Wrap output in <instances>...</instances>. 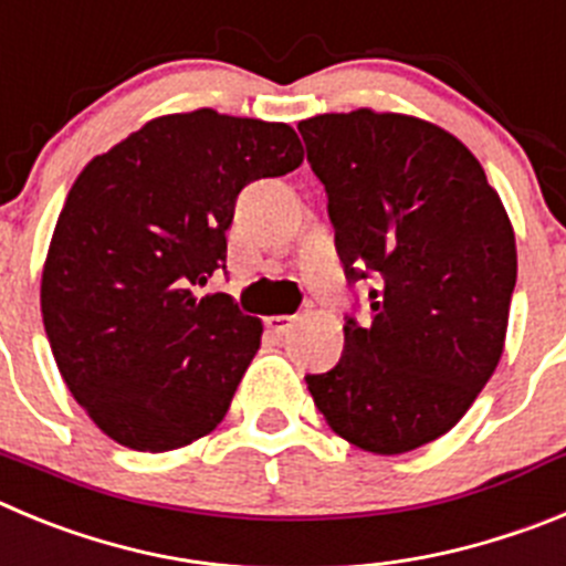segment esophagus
<instances>
[{
    "mask_svg": "<svg viewBox=\"0 0 566 566\" xmlns=\"http://www.w3.org/2000/svg\"><path fill=\"white\" fill-rule=\"evenodd\" d=\"M293 324H295L293 315H271V318H264V327H268V333H273L276 338L287 335L290 329H293Z\"/></svg>",
    "mask_w": 566,
    "mask_h": 566,
    "instance_id": "1",
    "label": "esophagus"
}]
</instances>
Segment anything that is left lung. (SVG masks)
I'll use <instances>...</instances> for the list:
<instances>
[{
  "instance_id": "obj_1",
  "label": "left lung",
  "mask_w": 566,
  "mask_h": 566,
  "mask_svg": "<svg viewBox=\"0 0 566 566\" xmlns=\"http://www.w3.org/2000/svg\"><path fill=\"white\" fill-rule=\"evenodd\" d=\"M298 132L346 279L369 284V315H346L338 364L304 380L335 434L406 454L454 429L502 358L511 220L480 160L440 126L355 109Z\"/></svg>"
}]
</instances>
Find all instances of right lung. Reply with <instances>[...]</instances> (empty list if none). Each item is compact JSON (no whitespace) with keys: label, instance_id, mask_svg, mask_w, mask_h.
<instances>
[{"label":"right lung","instance_id":"add662e5","mask_svg":"<svg viewBox=\"0 0 566 566\" xmlns=\"http://www.w3.org/2000/svg\"><path fill=\"white\" fill-rule=\"evenodd\" d=\"M304 160L287 124L213 109L149 120L70 188L42 273L61 378L106 437L171 451L213 431L262 338L226 271L239 191Z\"/></svg>","mask_w":566,"mask_h":566}]
</instances>
